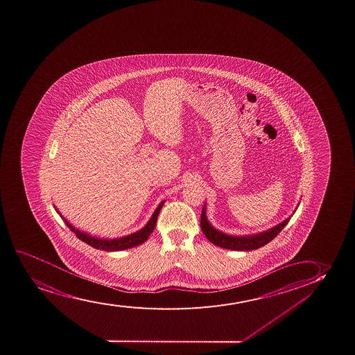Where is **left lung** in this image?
<instances>
[{
  "instance_id": "obj_1",
  "label": "left lung",
  "mask_w": 355,
  "mask_h": 355,
  "mask_svg": "<svg viewBox=\"0 0 355 355\" xmlns=\"http://www.w3.org/2000/svg\"><path fill=\"white\" fill-rule=\"evenodd\" d=\"M290 222V218L285 219L284 222L279 223L278 225L268 229L263 232H259L255 235L248 236H231L224 234L222 231L214 229L206 217V207L204 205L201 211L200 227L204 235L207 237L209 242L220 248L230 249V250H255V249L263 247L265 244L269 243L272 239L278 236L279 232L286 227L287 223Z\"/></svg>"
}]
</instances>
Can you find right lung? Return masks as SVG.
Segmentation results:
<instances>
[{
    "label": "right lung",
    "instance_id": "add662e5",
    "mask_svg": "<svg viewBox=\"0 0 355 355\" xmlns=\"http://www.w3.org/2000/svg\"><path fill=\"white\" fill-rule=\"evenodd\" d=\"M163 204H164V200L157 206V209H155L154 214L151 216L149 222L146 223V227H143V229L137 231V232H133L131 235L113 239H98V237L90 236L89 234H86V232H82V231L78 230V229H75V227L60 214V211H58L56 207H55V209H56L57 214H60L62 219L64 220L67 227H68L70 230L73 231V234H76L77 239H81L85 243L89 244L90 247H93V248L95 249H100V250H105V252H119V250L133 248V247H136V245L144 243L146 239H149L150 234H151L155 229V225H156V222H157V216L159 214L161 209H162Z\"/></svg>",
    "mask_w": 355,
    "mask_h": 355
}]
</instances>
